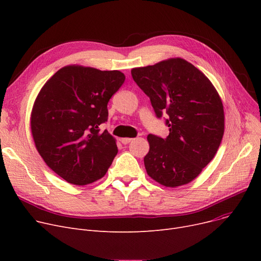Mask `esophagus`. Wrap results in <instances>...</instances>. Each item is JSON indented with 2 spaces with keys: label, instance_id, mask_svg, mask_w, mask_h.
<instances>
[{
  "label": "esophagus",
  "instance_id": "1",
  "mask_svg": "<svg viewBox=\"0 0 261 261\" xmlns=\"http://www.w3.org/2000/svg\"><path fill=\"white\" fill-rule=\"evenodd\" d=\"M133 141V139H130V138H122V139H120V142L123 144V145H127V144H129L130 142H132Z\"/></svg>",
  "mask_w": 261,
  "mask_h": 261
}]
</instances>
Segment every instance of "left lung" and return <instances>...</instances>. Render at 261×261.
<instances>
[{"label": "left lung", "instance_id": "left-lung-1", "mask_svg": "<svg viewBox=\"0 0 261 261\" xmlns=\"http://www.w3.org/2000/svg\"><path fill=\"white\" fill-rule=\"evenodd\" d=\"M133 80L150 98L158 118L166 115V139L149 134L144 158L149 176L166 187L187 184L214 159L224 133L220 96L208 78L184 59L136 67Z\"/></svg>", "mask_w": 261, "mask_h": 261}]
</instances>
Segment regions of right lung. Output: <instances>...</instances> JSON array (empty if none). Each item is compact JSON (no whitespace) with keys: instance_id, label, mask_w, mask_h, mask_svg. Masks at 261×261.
<instances>
[{"instance_id":"1","label":"right lung","mask_w":261,"mask_h":261,"mask_svg":"<svg viewBox=\"0 0 261 261\" xmlns=\"http://www.w3.org/2000/svg\"><path fill=\"white\" fill-rule=\"evenodd\" d=\"M125 81L119 71L64 66L41 89L31 127L46 165L66 182L87 185L106 174L117 154L107 130L108 102Z\"/></svg>"}]
</instances>
